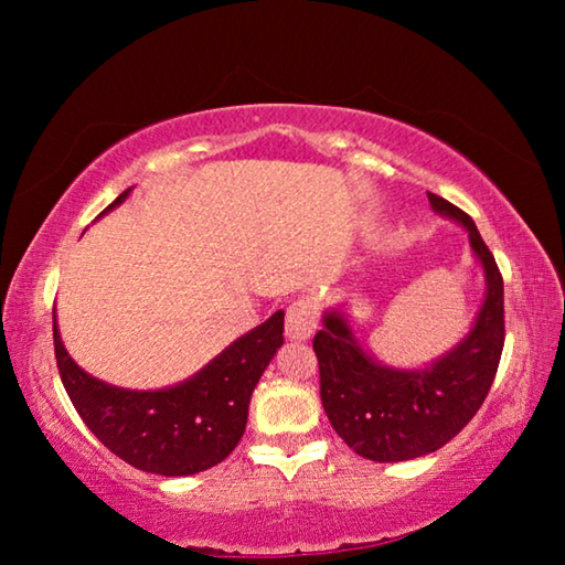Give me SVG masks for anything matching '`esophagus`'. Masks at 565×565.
I'll return each mask as SVG.
<instances>
[{
	"mask_svg": "<svg viewBox=\"0 0 565 565\" xmlns=\"http://www.w3.org/2000/svg\"><path fill=\"white\" fill-rule=\"evenodd\" d=\"M319 306L311 296H299V299L289 303L286 309V337L291 341H306L313 337L319 327Z\"/></svg>",
	"mask_w": 565,
	"mask_h": 565,
	"instance_id": "34e87169",
	"label": "esophagus"
}]
</instances>
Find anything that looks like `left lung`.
<instances>
[{"label": "left lung", "instance_id": "8db88e82", "mask_svg": "<svg viewBox=\"0 0 565 565\" xmlns=\"http://www.w3.org/2000/svg\"><path fill=\"white\" fill-rule=\"evenodd\" d=\"M428 202L466 228L486 271V299L468 337L416 371L371 359L339 311H329L313 337L321 404L333 431L359 456L379 463L434 454L461 434L489 396L503 351V276L493 254L466 212L436 194H428Z\"/></svg>", "mask_w": 565, "mask_h": 565}]
</instances>
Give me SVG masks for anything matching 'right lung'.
<instances>
[{
    "label": "right lung",
    "instance_id": "1",
    "mask_svg": "<svg viewBox=\"0 0 565 565\" xmlns=\"http://www.w3.org/2000/svg\"><path fill=\"white\" fill-rule=\"evenodd\" d=\"M127 196L129 189L104 214ZM281 343L284 311H276L181 384L129 391L104 384L76 366L54 317L56 369L76 414L114 456L159 476L206 471L234 451L246 428L248 401Z\"/></svg>",
    "mask_w": 565,
    "mask_h": 565
}]
</instances>
